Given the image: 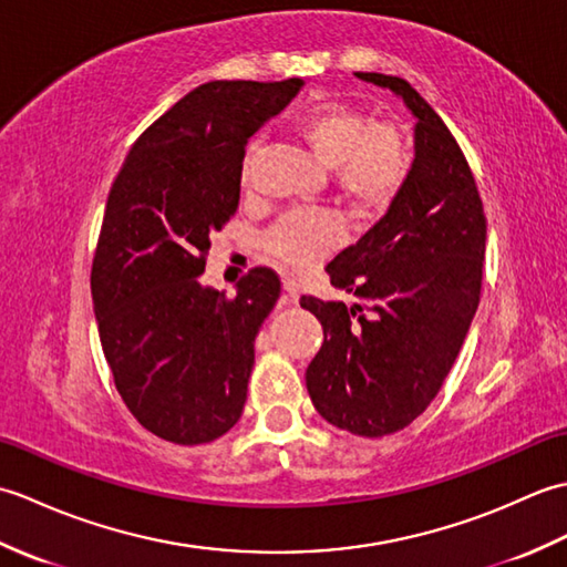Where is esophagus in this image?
<instances>
[{
    "instance_id": "obj_1",
    "label": "esophagus",
    "mask_w": 567,
    "mask_h": 567,
    "mask_svg": "<svg viewBox=\"0 0 567 567\" xmlns=\"http://www.w3.org/2000/svg\"><path fill=\"white\" fill-rule=\"evenodd\" d=\"M282 287H285V295H282V299H280V305H282V307L297 305V299H299V285L292 280V277H285Z\"/></svg>"
}]
</instances>
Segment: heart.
Listing matches in <instances>:
<instances>
[{
  "label": "heart",
  "mask_w": 567,
  "mask_h": 567,
  "mask_svg": "<svg viewBox=\"0 0 567 567\" xmlns=\"http://www.w3.org/2000/svg\"><path fill=\"white\" fill-rule=\"evenodd\" d=\"M311 155L333 167L341 195L360 212H380L402 189L412 165L406 138L392 124H372L348 104L323 102L297 122ZM341 244V226L331 214L299 212L277 224L265 248L290 268H307Z\"/></svg>",
  "instance_id": "obj_1"
}]
</instances>
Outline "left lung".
Returning a JSON list of instances; mask_svg holds the SVG:
<instances>
[{
	"label": "left lung",
	"mask_w": 567,
	"mask_h": 567,
	"mask_svg": "<svg viewBox=\"0 0 567 567\" xmlns=\"http://www.w3.org/2000/svg\"><path fill=\"white\" fill-rule=\"evenodd\" d=\"M414 116V161L388 212L327 272L358 302L302 297L323 327L307 368L317 412L355 436L394 433L424 412L480 305L487 221L463 151L402 78L355 72Z\"/></svg>",
	"instance_id": "left-lung-1"
}]
</instances>
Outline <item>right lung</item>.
Instances as JSON below:
<instances>
[{"mask_svg": "<svg viewBox=\"0 0 567 567\" xmlns=\"http://www.w3.org/2000/svg\"><path fill=\"white\" fill-rule=\"evenodd\" d=\"M302 87L199 84L143 131L110 189L92 262L102 351L128 412L171 443H209L244 412L280 280L252 268L226 297L199 275L209 236L238 209L248 138Z\"/></svg>", "mask_w": 567, "mask_h": 567, "instance_id": "right-lung-1", "label": "right lung"}]
</instances>
